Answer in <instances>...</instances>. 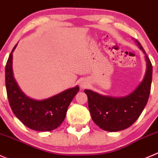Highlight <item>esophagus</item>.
<instances>
[{"mask_svg":"<svg viewBox=\"0 0 158 158\" xmlns=\"http://www.w3.org/2000/svg\"><path fill=\"white\" fill-rule=\"evenodd\" d=\"M85 86H86V85H85V83H81V84H80V87H81V88H82V89L85 88Z\"/></svg>","mask_w":158,"mask_h":158,"instance_id":"1","label":"esophagus"}]
</instances>
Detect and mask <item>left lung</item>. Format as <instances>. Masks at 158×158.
<instances>
[{"mask_svg": "<svg viewBox=\"0 0 158 158\" xmlns=\"http://www.w3.org/2000/svg\"><path fill=\"white\" fill-rule=\"evenodd\" d=\"M144 52L147 71L141 83L131 94L121 98L104 96L85 89L88 96L89 110L93 122L104 131L116 132L131 127L141 114L150 96L152 81V64L140 42L135 39Z\"/></svg>", "mask_w": 158, "mask_h": 158, "instance_id": "left-lung-1", "label": "left lung"}]
</instances>
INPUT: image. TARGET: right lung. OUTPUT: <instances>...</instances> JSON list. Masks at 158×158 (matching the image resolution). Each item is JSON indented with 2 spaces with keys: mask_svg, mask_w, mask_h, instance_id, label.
<instances>
[{
  "mask_svg": "<svg viewBox=\"0 0 158 158\" xmlns=\"http://www.w3.org/2000/svg\"><path fill=\"white\" fill-rule=\"evenodd\" d=\"M16 46L12 49L5 67V85L10 108L17 118L30 129L53 131L64 121L69 106L79 92V87L69 89L41 101L26 96L17 84L12 71V57Z\"/></svg>",
  "mask_w": 158,
  "mask_h": 158,
  "instance_id": "1",
  "label": "right lung"
}]
</instances>
